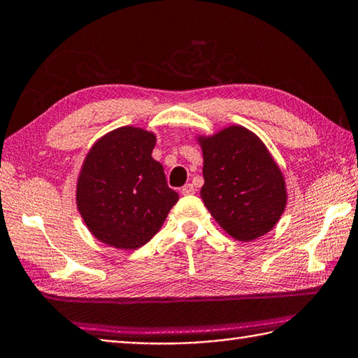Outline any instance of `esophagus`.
Returning <instances> with one entry per match:
<instances>
[{
    "mask_svg": "<svg viewBox=\"0 0 358 358\" xmlns=\"http://www.w3.org/2000/svg\"><path fill=\"white\" fill-rule=\"evenodd\" d=\"M195 192V189L191 183H186L183 187H181V194L183 195H192Z\"/></svg>",
    "mask_w": 358,
    "mask_h": 358,
    "instance_id": "obj_1",
    "label": "esophagus"
}]
</instances>
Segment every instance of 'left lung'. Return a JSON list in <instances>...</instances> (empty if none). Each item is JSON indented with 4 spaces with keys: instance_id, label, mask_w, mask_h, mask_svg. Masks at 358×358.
Returning <instances> with one entry per match:
<instances>
[{
    "instance_id": "left-lung-1",
    "label": "left lung",
    "mask_w": 358,
    "mask_h": 358,
    "mask_svg": "<svg viewBox=\"0 0 358 358\" xmlns=\"http://www.w3.org/2000/svg\"><path fill=\"white\" fill-rule=\"evenodd\" d=\"M199 143L205 178L200 195L215 222L242 242L267 234L287 203L282 172L267 147L241 125Z\"/></svg>"
}]
</instances>
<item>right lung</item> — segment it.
<instances>
[{
	"label": "right lung",
	"instance_id": "add662e5",
	"mask_svg": "<svg viewBox=\"0 0 358 358\" xmlns=\"http://www.w3.org/2000/svg\"><path fill=\"white\" fill-rule=\"evenodd\" d=\"M157 138L138 127H121L97 141L77 180V208L96 239L136 250L163 225L178 194L167 186L152 158Z\"/></svg>",
	"mask_w": 358,
	"mask_h": 358
}]
</instances>
